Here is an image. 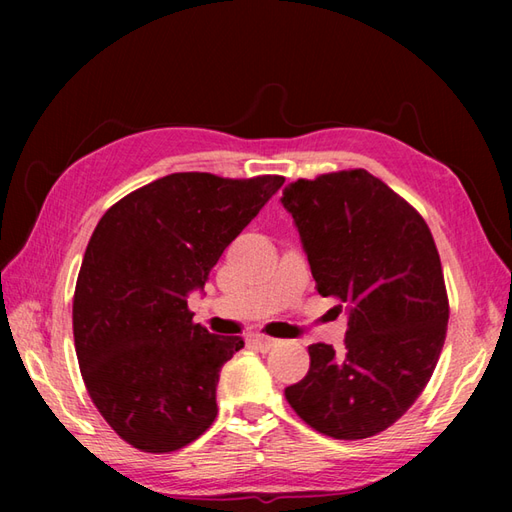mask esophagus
Wrapping results in <instances>:
<instances>
[{
	"instance_id": "obj_1",
	"label": "esophagus",
	"mask_w": 512,
	"mask_h": 512,
	"mask_svg": "<svg viewBox=\"0 0 512 512\" xmlns=\"http://www.w3.org/2000/svg\"><path fill=\"white\" fill-rule=\"evenodd\" d=\"M248 341H250V345L255 347L257 352H270V350H273V347L279 345V341L268 339V336H264V334H253Z\"/></svg>"
}]
</instances>
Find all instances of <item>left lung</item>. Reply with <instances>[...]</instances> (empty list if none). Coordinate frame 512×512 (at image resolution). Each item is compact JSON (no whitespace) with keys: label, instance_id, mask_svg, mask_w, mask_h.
I'll return each instance as SVG.
<instances>
[{"label":"left lung","instance_id":"1","mask_svg":"<svg viewBox=\"0 0 512 512\" xmlns=\"http://www.w3.org/2000/svg\"><path fill=\"white\" fill-rule=\"evenodd\" d=\"M281 204L319 295L347 310L343 352L310 345L308 376L286 387V400L323 436H376L422 394L447 336L436 242L418 211L365 169L292 182Z\"/></svg>","mask_w":512,"mask_h":512}]
</instances>
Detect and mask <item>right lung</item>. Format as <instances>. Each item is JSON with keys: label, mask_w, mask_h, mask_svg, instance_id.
<instances>
[{"label": "right lung", "mask_w": 512, "mask_h": 512, "mask_svg": "<svg viewBox=\"0 0 512 512\" xmlns=\"http://www.w3.org/2000/svg\"><path fill=\"white\" fill-rule=\"evenodd\" d=\"M281 184L171 173L96 224L74 290V347L96 409L132 447L178 451L213 424L220 372L244 339L193 323L187 297Z\"/></svg>", "instance_id": "obj_1"}]
</instances>
